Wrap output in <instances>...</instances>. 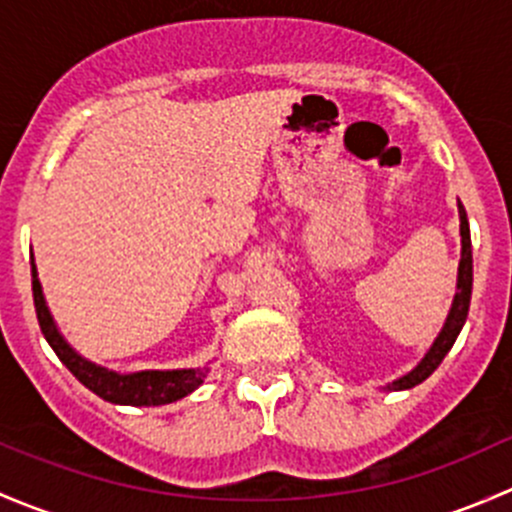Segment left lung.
I'll return each mask as SVG.
<instances>
[{"label": "left lung", "instance_id": "8db88e82", "mask_svg": "<svg viewBox=\"0 0 512 512\" xmlns=\"http://www.w3.org/2000/svg\"><path fill=\"white\" fill-rule=\"evenodd\" d=\"M458 218H461V262H458V285H456V297H453L451 312H448L446 324H443L441 334L436 337V342L431 344L426 356L418 361L414 371H409L406 376L396 379L394 384H389L386 389H414L416 384L426 381L433 371L438 369V364L443 361V356L451 352L453 342L461 334L463 324H466L468 307H471V289H473V252H471V227H468V215L466 208L458 203Z\"/></svg>", "mask_w": 512, "mask_h": 512}]
</instances>
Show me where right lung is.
Masks as SVG:
<instances>
[{"mask_svg":"<svg viewBox=\"0 0 512 512\" xmlns=\"http://www.w3.org/2000/svg\"><path fill=\"white\" fill-rule=\"evenodd\" d=\"M32 292H34V307L36 319H39L41 334L46 337L49 347L54 349L61 364L86 386L101 396L103 401L123 406H163L173 404V401L183 399V396L193 394L200 384H203L208 369H173V371H136V374H118V371L98 366L94 361L84 359L69 347L61 332L56 329L54 317H51L49 307H46L44 292H41V282L36 277V267L32 262Z\"/></svg>","mask_w":512,"mask_h":512,"instance_id":"add662e5","label":"right lung"}]
</instances>
